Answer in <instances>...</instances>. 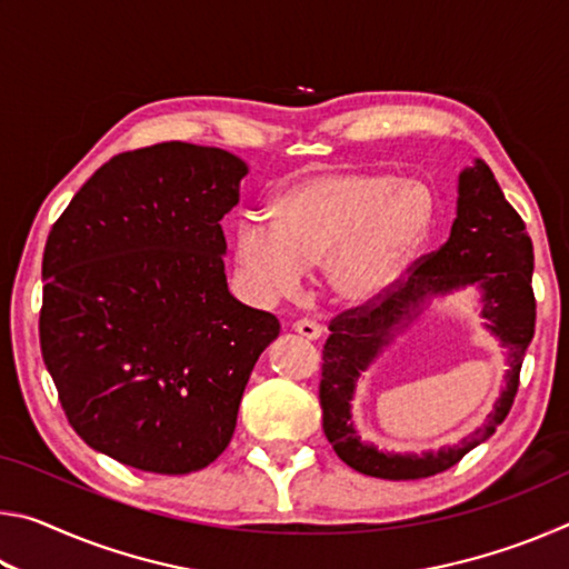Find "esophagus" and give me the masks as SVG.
<instances>
[{
    "label": "esophagus",
    "mask_w": 569,
    "mask_h": 569,
    "mask_svg": "<svg viewBox=\"0 0 569 569\" xmlns=\"http://www.w3.org/2000/svg\"><path fill=\"white\" fill-rule=\"evenodd\" d=\"M291 329L296 331V333H301L303 339H311V341H316L319 339V336L323 333V329L316 321H311V319H298V321H293V326Z\"/></svg>",
    "instance_id": "1"
}]
</instances>
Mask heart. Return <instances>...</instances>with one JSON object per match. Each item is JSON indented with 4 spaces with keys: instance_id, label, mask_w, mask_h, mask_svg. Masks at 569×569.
<instances>
[{
    "instance_id": "heart-1",
    "label": "heart",
    "mask_w": 569,
    "mask_h": 569,
    "mask_svg": "<svg viewBox=\"0 0 569 569\" xmlns=\"http://www.w3.org/2000/svg\"><path fill=\"white\" fill-rule=\"evenodd\" d=\"M437 198L427 182L383 170H326L293 182L271 220L248 216L236 230V263L258 296L278 298L323 266L346 301L381 296L427 243Z\"/></svg>"
}]
</instances>
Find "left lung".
Segmentation results:
<instances>
[{"instance_id": "obj_1", "label": "left lung", "mask_w": 569, "mask_h": 569, "mask_svg": "<svg viewBox=\"0 0 569 569\" xmlns=\"http://www.w3.org/2000/svg\"><path fill=\"white\" fill-rule=\"evenodd\" d=\"M535 253L525 220L507 203L502 188L485 160L459 172L457 218L449 240L435 253L419 258L381 296L363 306L349 308L331 321V336L323 343V366L319 399L323 409V431L351 469L379 479H423L439 475L495 435L512 409L519 387L525 351L535 336ZM465 284H479L482 315L510 351V371L496 411L476 432L455 448L418 456H389L366 446L355 435L350 399L360 371L376 358L420 312L435 295Z\"/></svg>"}]
</instances>
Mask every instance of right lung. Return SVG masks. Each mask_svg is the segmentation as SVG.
<instances>
[{
	"label": "right lung",
	"mask_w": 569,
	"mask_h": 569,
	"mask_svg": "<svg viewBox=\"0 0 569 569\" xmlns=\"http://www.w3.org/2000/svg\"><path fill=\"white\" fill-rule=\"evenodd\" d=\"M246 172L190 142L120 152L50 230L42 359L72 429L120 465L188 475L216 461L281 331L228 291L220 220Z\"/></svg>",
	"instance_id": "right-lung-1"
}]
</instances>
